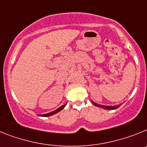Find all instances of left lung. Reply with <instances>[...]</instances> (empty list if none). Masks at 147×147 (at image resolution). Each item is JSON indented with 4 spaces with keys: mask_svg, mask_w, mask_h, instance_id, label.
<instances>
[{
    "mask_svg": "<svg viewBox=\"0 0 147 147\" xmlns=\"http://www.w3.org/2000/svg\"><path fill=\"white\" fill-rule=\"evenodd\" d=\"M92 104H94L95 106H96V107H100V108H103V109H109V110L115 109H117V108H118V107L121 106V105H118V106H104V105H100V104H96V103H95V102H93L92 100Z\"/></svg>",
    "mask_w": 147,
    "mask_h": 147,
    "instance_id": "obj_1",
    "label": "left lung"
}]
</instances>
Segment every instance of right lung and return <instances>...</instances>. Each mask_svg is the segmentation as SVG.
Returning <instances> with one entry per match:
<instances>
[{
	"mask_svg": "<svg viewBox=\"0 0 147 147\" xmlns=\"http://www.w3.org/2000/svg\"><path fill=\"white\" fill-rule=\"evenodd\" d=\"M66 105V104H64V105H63V106H61V107H60L59 108H58V109H55V110L53 111V112H49V113H47V114L40 115V116H42V117H47V116H50V115H52L56 114L57 112H60V111H61V110H62V109H63V108H64V107Z\"/></svg>",
	"mask_w": 147,
	"mask_h": 147,
	"instance_id": "right-lung-1",
	"label": "right lung"
}]
</instances>
